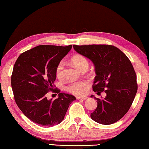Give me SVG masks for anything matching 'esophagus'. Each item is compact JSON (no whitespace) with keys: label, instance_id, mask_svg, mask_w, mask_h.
<instances>
[{"label":"esophagus","instance_id":"34e87169","mask_svg":"<svg viewBox=\"0 0 149 149\" xmlns=\"http://www.w3.org/2000/svg\"><path fill=\"white\" fill-rule=\"evenodd\" d=\"M77 99L78 100H85L87 99V97H85V96H83V97H77Z\"/></svg>","mask_w":149,"mask_h":149}]
</instances>
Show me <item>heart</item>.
Segmentation results:
<instances>
[{
	"instance_id": "1",
	"label": "heart",
	"mask_w": 149,
	"mask_h": 149,
	"mask_svg": "<svg viewBox=\"0 0 149 149\" xmlns=\"http://www.w3.org/2000/svg\"><path fill=\"white\" fill-rule=\"evenodd\" d=\"M72 62L77 69L81 70L85 67H88L89 63L85 56L80 54H76L72 58ZM56 75L59 79L64 78V63L60 62L56 68ZM89 83L87 81L72 82L65 87V89L72 94L81 95L86 91Z\"/></svg>"
}]
</instances>
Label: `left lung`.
Listing matches in <instances>:
<instances>
[{"instance_id":"8db88e82","label":"left lung","mask_w":149,"mask_h":149,"mask_svg":"<svg viewBox=\"0 0 149 149\" xmlns=\"http://www.w3.org/2000/svg\"><path fill=\"white\" fill-rule=\"evenodd\" d=\"M73 47L95 65L93 91L97 94L103 91L107 94L104 99L91 95L97 100V108L91 113V119L103 125L118 122L129 110L137 91V77L132 62L112 45H73Z\"/></svg>"}]
</instances>
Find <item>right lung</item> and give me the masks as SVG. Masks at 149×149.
<instances>
[{"mask_svg": "<svg viewBox=\"0 0 149 149\" xmlns=\"http://www.w3.org/2000/svg\"><path fill=\"white\" fill-rule=\"evenodd\" d=\"M67 47L39 45L21 54L15 63L11 77L14 99L24 114L35 123L46 127L64 120L74 96L52 90L56 68L72 49ZM59 93V98L48 100L49 90Z\"/></svg>", "mask_w": 149, "mask_h": 149, "instance_id": "add662e5", "label": "right lung"}]
</instances>
